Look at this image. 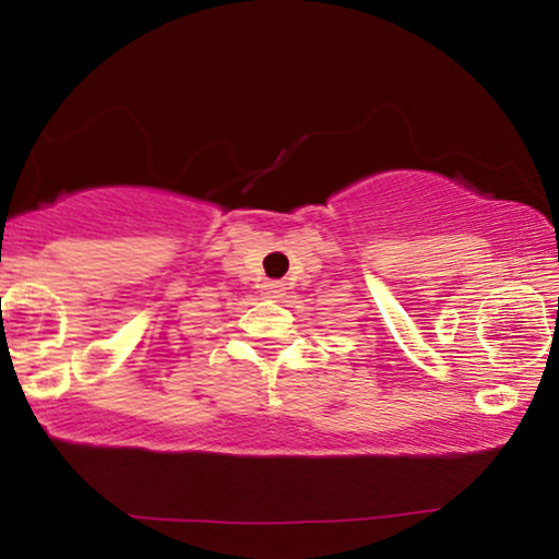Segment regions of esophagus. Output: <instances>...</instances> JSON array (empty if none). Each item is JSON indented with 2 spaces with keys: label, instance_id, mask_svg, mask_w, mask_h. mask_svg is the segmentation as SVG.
<instances>
[{
  "label": "esophagus",
  "instance_id": "obj_1",
  "mask_svg": "<svg viewBox=\"0 0 559 559\" xmlns=\"http://www.w3.org/2000/svg\"><path fill=\"white\" fill-rule=\"evenodd\" d=\"M282 289H285V287H282V282H264L262 295L264 297H272V300H274V297L282 295Z\"/></svg>",
  "mask_w": 559,
  "mask_h": 559
}]
</instances>
